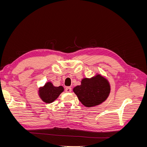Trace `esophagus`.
I'll return each instance as SVG.
<instances>
[{"label": "esophagus", "mask_w": 147, "mask_h": 147, "mask_svg": "<svg viewBox=\"0 0 147 147\" xmlns=\"http://www.w3.org/2000/svg\"><path fill=\"white\" fill-rule=\"evenodd\" d=\"M65 91L67 92H70L71 91H72V88H71V87H69V86L65 88Z\"/></svg>", "instance_id": "34e87169"}]
</instances>
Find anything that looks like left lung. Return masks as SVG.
<instances>
[{"label":"left lung","mask_w":147,"mask_h":147,"mask_svg":"<svg viewBox=\"0 0 147 147\" xmlns=\"http://www.w3.org/2000/svg\"><path fill=\"white\" fill-rule=\"evenodd\" d=\"M110 84L100 75L91 79L84 78L82 84L74 88L79 100L86 107H92L103 102L109 95Z\"/></svg>","instance_id":"8db88e82"}]
</instances>
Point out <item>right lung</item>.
<instances>
[{
	"label": "right lung",
	"mask_w": 147,
	"mask_h": 147,
	"mask_svg": "<svg viewBox=\"0 0 147 147\" xmlns=\"http://www.w3.org/2000/svg\"><path fill=\"white\" fill-rule=\"evenodd\" d=\"M63 91V86H54L51 83L48 82L40 90V96L44 102L51 103L58 97Z\"/></svg>",
	"instance_id": "1"
}]
</instances>
